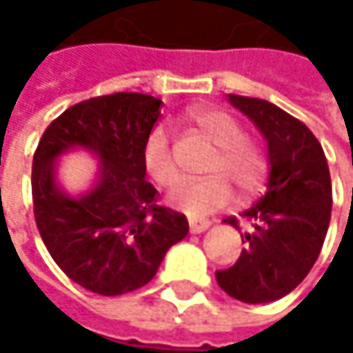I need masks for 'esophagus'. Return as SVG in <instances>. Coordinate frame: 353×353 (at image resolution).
<instances>
[{
	"label": "esophagus",
	"mask_w": 353,
	"mask_h": 353,
	"mask_svg": "<svg viewBox=\"0 0 353 353\" xmlns=\"http://www.w3.org/2000/svg\"><path fill=\"white\" fill-rule=\"evenodd\" d=\"M188 226H190V233L199 235V233H205V230L212 226L210 220H196V218H188Z\"/></svg>",
	"instance_id": "esophagus-1"
}]
</instances>
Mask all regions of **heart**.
I'll return each instance as SVG.
<instances>
[{
    "label": "heart",
    "mask_w": 353,
    "mask_h": 353,
    "mask_svg": "<svg viewBox=\"0 0 353 353\" xmlns=\"http://www.w3.org/2000/svg\"><path fill=\"white\" fill-rule=\"evenodd\" d=\"M192 123L218 150L210 159L205 171L214 173L201 180H182L169 192V203L190 216H205L228 205L233 199L231 184L239 192L259 190L267 175V159L254 141L245 139L243 127L222 110H199ZM143 169L159 186H169L178 178L169 133L165 127H154L148 133L141 150Z\"/></svg>",
    "instance_id": "heart-1"
}]
</instances>
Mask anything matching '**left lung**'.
<instances>
[{
    "mask_svg": "<svg viewBox=\"0 0 353 353\" xmlns=\"http://www.w3.org/2000/svg\"><path fill=\"white\" fill-rule=\"evenodd\" d=\"M228 103L248 116L267 141V192L241 216L239 261L216 271L218 286L241 303H271L290 294L318 261L332 210L330 171L316 135L281 108L256 97L228 94ZM226 224L239 228L237 218Z\"/></svg>",
    "mask_w": 353,
    "mask_h": 353,
    "instance_id": "1",
    "label": "left lung"
}]
</instances>
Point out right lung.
Wrapping results in <instances>:
<instances>
[{
  "instance_id": "right-lung-1",
  "label": "right lung",
  "mask_w": 353,
  "mask_h": 353,
  "mask_svg": "<svg viewBox=\"0 0 353 353\" xmlns=\"http://www.w3.org/2000/svg\"><path fill=\"white\" fill-rule=\"evenodd\" d=\"M161 99L114 92L65 110L37 143L31 171L39 235L61 271L103 296L150 281L171 245L188 235L184 214L157 205L141 150L161 116ZM84 150L98 159L95 180L72 195L58 184V161Z\"/></svg>"
}]
</instances>
